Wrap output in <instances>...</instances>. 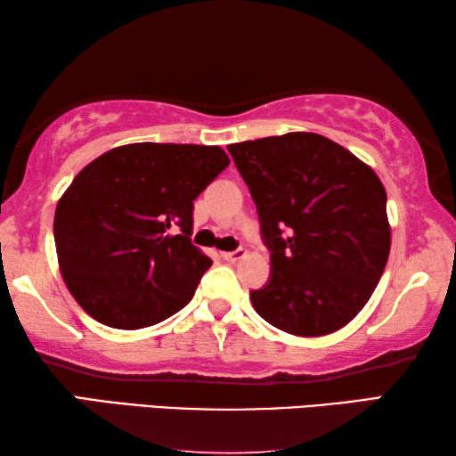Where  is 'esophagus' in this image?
<instances>
[{
    "instance_id": "obj_1",
    "label": "esophagus",
    "mask_w": 456,
    "mask_h": 456,
    "mask_svg": "<svg viewBox=\"0 0 456 456\" xmlns=\"http://www.w3.org/2000/svg\"><path fill=\"white\" fill-rule=\"evenodd\" d=\"M245 256H248V251L245 249H233V251H223L221 257L227 259V262H240V259H243Z\"/></svg>"
}]
</instances>
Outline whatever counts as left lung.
I'll use <instances>...</instances> for the list:
<instances>
[{"mask_svg":"<svg viewBox=\"0 0 456 456\" xmlns=\"http://www.w3.org/2000/svg\"><path fill=\"white\" fill-rule=\"evenodd\" d=\"M270 254L256 313L296 337L343 329L386 270L392 231L378 175L329 137L308 132L231 143Z\"/></svg>","mask_w":456,"mask_h":456,"instance_id":"1","label":"left lung"}]
</instances>
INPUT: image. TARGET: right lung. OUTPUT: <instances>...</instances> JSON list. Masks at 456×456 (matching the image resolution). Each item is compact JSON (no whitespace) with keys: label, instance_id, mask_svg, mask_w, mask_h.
I'll return each instance as SVG.
<instances>
[{"label":"right lung","instance_id":"1","mask_svg":"<svg viewBox=\"0 0 456 456\" xmlns=\"http://www.w3.org/2000/svg\"><path fill=\"white\" fill-rule=\"evenodd\" d=\"M227 166L219 146L143 142L78 172L56 205L54 243L86 314L134 330L189 305L213 264L191 243L192 200Z\"/></svg>","mask_w":456,"mask_h":456}]
</instances>
